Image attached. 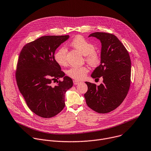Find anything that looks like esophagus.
<instances>
[{
  "label": "esophagus",
  "instance_id": "34e87169",
  "mask_svg": "<svg viewBox=\"0 0 151 151\" xmlns=\"http://www.w3.org/2000/svg\"><path fill=\"white\" fill-rule=\"evenodd\" d=\"M73 83H74V85H77V84H80L81 82L79 81H77V80H74V81H73Z\"/></svg>",
  "mask_w": 151,
  "mask_h": 151
}]
</instances>
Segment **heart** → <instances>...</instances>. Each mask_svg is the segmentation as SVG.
Returning a JSON list of instances; mask_svg holds the SVG:
<instances>
[{"mask_svg": "<svg viewBox=\"0 0 151 151\" xmlns=\"http://www.w3.org/2000/svg\"><path fill=\"white\" fill-rule=\"evenodd\" d=\"M70 46L77 49L85 56L86 62L91 66L95 67L101 63L100 54L95 50V45L81 36L74 37L70 43ZM67 50L65 47H59L55 53L54 58L58 64L65 66L67 64ZM89 70L87 66L73 67L67 71V74L76 80L83 79L88 73Z\"/></svg>", "mask_w": 151, "mask_h": 151, "instance_id": "heart-1", "label": "heart"}]
</instances>
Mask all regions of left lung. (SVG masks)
I'll list each match as a JSON object with an SVG mask.
<instances>
[{
    "mask_svg": "<svg viewBox=\"0 0 151 151\" xmlns=\"http://www.w3.org/2000/svg\"><path fill=\"white\" fill-rule=\"evenodd\" d=\"M88 37L101 41V64L91 77H102L99 86L86 82L88 87L84 94L87 106L101 114L109 112L119 106L126 98L130 86L131 61L127 49L114 35L96 32Z\"/></svg>",
    "mask_w": 151,
    "mask_h": 151,
    "instance_id": "left-lung-1",
    "label": "left lung"
}]
</instances>
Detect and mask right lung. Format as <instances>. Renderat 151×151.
Listing matches in <instances>:
<instances>
[{
  "instance_id": "right-lung-1",
  "label": "right lung",
  "mask_w": 151,
  "mask_h": 151,
  "mask_svg": "<svg viewBox=\"0 0 151 151\" xmlns=\"http://www.w3.org/2000/svg\"><path fill=\"white\" fill-rule=\"evenodd\" d=\"M69 37L42 36L26 44L18 58L15 76L19 92L28 108L43 118L53 117L64 109L65 93L73 85L54 58L56 49Z\"/></svg>"
}]
</instances>
